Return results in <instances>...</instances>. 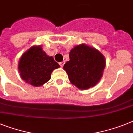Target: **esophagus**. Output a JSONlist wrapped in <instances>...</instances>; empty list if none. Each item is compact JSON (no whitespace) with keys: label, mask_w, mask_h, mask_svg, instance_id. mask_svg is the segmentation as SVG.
I'll return each mask as SVG.
<instances>
[{"label":"esophagus","mask_w":133,"mask_h":133,"mask_svg":"<svg viewBox=\"0 0 133 133\" xmlns=\"http://www.w3.org/2000/svg\"><path fill=\"white\" fill-rule=\"evenodd\" d=\"M64 64H65V61H61V62H60V63H59L60 66H61V68H62V67H63V65H64Z\"/></svg>","instance_id":"1"}]
</instances>
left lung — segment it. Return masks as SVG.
<instances>
[{"label":"left lung","instance_id":"left-lung-1","mask_svg":"<svg viewBox=\"0 0 133 133\" xmlns=\"http://www.w3.org/2000/svg\"><path fill=\"white\" fill-rule=\"evenodd\" d=\"M69 55L70 61L65 63L63 70L70 82L82 90L95 87L102 78L105 68L104 55L85 44L75 46Z\"/></svg>","mask_w":133,"mask_h":133}]
</instances>
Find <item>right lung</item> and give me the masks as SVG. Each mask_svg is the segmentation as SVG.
<instances>
[{
	"mask_svg": "<svg viewBox=\"0 0 133 133\" xmlns=\"http://www.w3.org/2000/svg\"><path fill=\"white\" fill-rule=\"evenodd\" d=\"M59 67L53 57L46 54L41 45L30 48L22 55L18 63L22 80L34 87H40L47 82L53 70Z\"/></svg>",
	"mask_w": 133,
	"mask_h": 133,
	"instance_id": "obj_1",
	"label": "right lung"
}]
</instances>
